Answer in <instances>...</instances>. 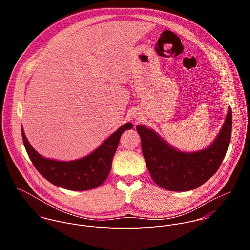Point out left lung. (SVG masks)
I'll return each instance as SVG.
<instances>
[{
  "label": "left lung",
  "mask_w": 250,
  "mask_h": 250,
  "mask_svg": "<svg viewBox=\"0 0 250 250\" xmlns=\"http://www.w3.org/2000/svg\"><path fill=\"white\" fill-rule=\"evenodd\" d=\"M232 112L229 113L217 139L204 150L182 152L159 137L152 129L137 125L141 149L153 181L169 191L184 192L207 182L221 166L231 137Z\"/></svg>",
  "instance_id": "8db88e82"
}]
</instances>
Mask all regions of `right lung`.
<instances>
[{
	"instance_id": "1",
	"label": "right lung",
	"mask_w": 250,
	"mask_h": 250,
	"mask_svg": "<svg viewBox=\"0 0 250 250\" xmlns=\"http://www.w3.org/2000/svg\"><path fill=\"white\" fill-rule=\"evenodd\" d=\"M128 123L121 126L104 144L88 156L74 161H57L47 159L35 151L27 141L21 128V135L25 150L33 166L55 186L72 190L85 191L97 188L108 177L113 157L117 151L120 138L126 130L132 128Z\"/></svg>"
}]
</instances>
